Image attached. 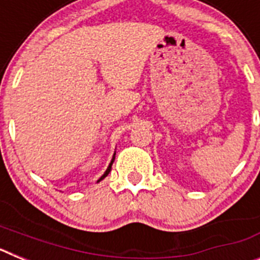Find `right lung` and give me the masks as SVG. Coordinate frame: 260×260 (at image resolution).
<instances>
[{"label":"right lung","instance_id":"right-lung-1","mask_svg":"<svg viewBox=\"0 0 260 260\" xmlns=\"http://www.w3.org/2000/svg\"><path fill=\"white\" fill-rule=\"evenodd\" d=\"M114 158H116V152H114V155H113V157H112V161H110V164H109V167L107 168V171H105V173L103 174L102 177H100V178H99L98 180V182H100V181L102 180H104L105 177L108 176V174H109V172H110V169H112V164H113V161H114Z\"/></svg>","mask_w":260,"mask_h":260}]
</instances>
